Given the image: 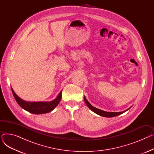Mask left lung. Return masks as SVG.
<instances>
[{
    "label": "left lung",
    "instance_id": "left-lung-1",
    "mask_svg": "<svg viewBox=\"0 0 154 154\" xmlns=\"http://www.w3.org/2000/svg\"><path fill=\"white\" fill-rule=\"evenodd\" d=\"M84 101H85L86 105L87 106V107H88V108H89L91 110H92L94 112H95V114H98V115H99V116H102V117H113L117 116H119V115H120V114H123L124 112L127 111L129 109L131 108V107H130L129 109H127L126 110L123 111V112H106V111H103V110H100V109H97V108L93 107V106H92V105L87 101V100L86 99L85 96H84Z\"/></svg>",
    "mask_w": 154,
    "mask_h": 154
}]
</instances>
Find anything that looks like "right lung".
<instances>
[{"label":"right lung","instance_id":"right-lung-1","mask_svg":"<svg viewBox=\"0 0 154 154\" xmlns=\"http://www.w3.org/2000/svg\"><path fill=\"white\" fill-rule=\"evenodd\" d=\"M12 91L14 98L19 106L32 114H42L48 113L53 110L59 103L62 98V91L59 94L56 99L51 102H27L21 99L15 93L12 88Z\"/></svg>","mask_w":154,"mask_h":154}]
</instances>
